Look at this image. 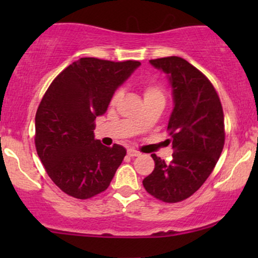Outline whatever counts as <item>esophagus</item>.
<instances>
[{
    "label": "esophagus",
    "mask_w": 258,
    "mask_h": 258,
    "mask_svg": "<svg viewBox=\"0 0 258 258\" xmlns=\"http://www.w3.org/2000/svg\"><path fill=\"white\" fill-rule=\"evenodd\" d=\"M127 154H128L130 156H132V158H136V156L141 155V153L137 152V150H135V149H128L127 150Z\"/></svg>",
    "instance_id": "obj_1"
}]
</instances>
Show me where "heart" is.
<instances>
[{
  "label": "heart",
  "mask_w": 258,
  "mask_h": 258,
  "mask_svg": "<svg viewBox=\"0 0 258 258\" xmlns=\"http://www.w3.org/2000/svg\"><path fill=\"white\" fill-rule=\"evenodd\" d=\"M121 97V91H116L114 93L111 98V103H116L117 99ZM158 97H162L164 98V93L162 90L155 84H148L144 86V99H150V98H158Z\"/></svg>",
  "instance_id": "obj_1"
}]
</instances>
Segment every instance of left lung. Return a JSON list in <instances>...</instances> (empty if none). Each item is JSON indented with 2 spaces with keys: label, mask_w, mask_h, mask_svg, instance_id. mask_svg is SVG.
<instances>
[{
  "label": "left lung",
  "mask_w": 258,
  "mask_h": 258,
  "mask_svg": "<svg viewBox=\"0 0 258 258\" xmlns=\"http://www.w3.org/2000/svg\"><path fill=\"white\" fill-rule=\"evenodd\" d=\"M166 74L172 88L173 110L168 120L172 160L155 154V168L143 179L146 190L165 203L193 195L207 179L224 146V116L220 97L209 79L180 57L149 60Z\"/></svg>",
  "instance_id": "left-lung-1"
}]
</instances>
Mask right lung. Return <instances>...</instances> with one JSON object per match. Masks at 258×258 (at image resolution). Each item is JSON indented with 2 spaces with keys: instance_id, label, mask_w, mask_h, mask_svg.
<instances>
[{
  "instance_id": "add662e5",
  "label": "right lung",
  "mask_w": 258,
  "mask_h": 258,
  "mask_svg": "<svg viewBox=\"0 0 258 258\" xmlns=\"http://www.w3.org/2000/svg\"><path fill=\"white\" fill-rule=\"evenodd\" d=\"M141 65L80 58L53 80L35 117V146L46 172L64 193L88 199L102 193L126 155L119 144L94 138V120Z\"/></svg>"
}]
</instances>
